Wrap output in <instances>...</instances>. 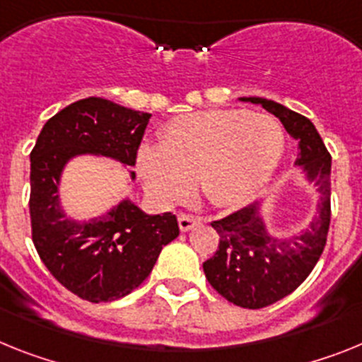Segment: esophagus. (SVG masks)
<instances>
[{
    "instance_id": "esophagus-1",
    "label": "esophagus",
    "mask_w": 362,
    "mask_h": 362,
    "mask_svg": "<svg viewBox=\"0 0 362 362\" xmlns=\"http://www.w3.org/2000/svg\"><path fill=\"white\" fill-rule=\"evenodd\" d=\"M200 222H202L200 216L185 215V213H180V215H178V226H180L182 231H189L191 228H194V226L200 224Z\"/></svg>"
}]
</instances>
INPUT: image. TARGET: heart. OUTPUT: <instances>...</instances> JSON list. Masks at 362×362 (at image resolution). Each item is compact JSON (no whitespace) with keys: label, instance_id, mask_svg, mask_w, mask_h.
Returning <instances> with one entry per match:
<instances>
[{"label":"heart","instance_id":"b5f03b06","mask_svg":"<svg viewBox=\"0 0 362 362\" xmlns=\"http://www.w3.org/2000/svg\"><path fill=\"white\" fill-rule=\"evenodd\" d=\"M284 153V133L268 115L213 109L165 125L160 147H142L138 168L160 204L184 200L197 182L213 206H244L268 184Z\"/></svg>","mask_w":362,"mask_h":362}]
</instances>
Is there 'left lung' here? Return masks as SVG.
<instances>
[{"label":"left lung","mask_w":362,"mask_h":362,"mask_svg":"<svg viewBox=\"0 0 362 362\" xmlns=\"http://www.w3.org/2000/svg\"><path fill=\"white\" fill-rule=\"evenodd\" d=\"M240 100L260 103L298 140L300 151L295 163L304 169L308 180L317 185L320 194L319 216L310 229L293 238L269 235L257 202L211 222L220 240L215 255L204 262L206 279L235 306L259 310L297 290L325 251L332 218V156L306 116L266 98L251 96Z\"/></svg>","instance_id":"8db88e82"}]
</instances>
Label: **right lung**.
Instances as JSON below:
<instances>
[{"label":"right lung","instance_id":"1","mask_svg":"<svg viewBox=\"0 0 362 362\" xmlns=\"http://www.w3.org/2000/svg\"><path fill=\"white\" fill-rule=\"evenodd\" d=\"M149 118L96 96L78 100L47 120L30 153L37 255L59 284L89 303H111L138 288L180 229L173 213L146 215L131 200L89 222L69 220L59 209V177L72 156L86 153L134 165Z\"/></svg>","mask_w":362,"mask_h":362}]
</instances>
